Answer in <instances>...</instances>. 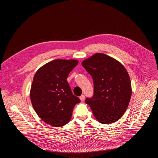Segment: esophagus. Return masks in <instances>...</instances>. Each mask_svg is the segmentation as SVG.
<instances>
[{
  "mask_svg": "<svg viewBox=\"0 0 158 158\" xmlns=\"http://www.w3.org/2000/svg\"><path fill=\"white\" fill-rule=\"evenodd\" d=\"M79 98H80V100H81L82 102L84 101V100H85V96H84V95H81V96L79 97Z\"/></svg>",
  "mask_w": 158,
  "mask_h": 158,
  "instance_id": "34e87169",
  "label": "esophagus"
}]
</instances>
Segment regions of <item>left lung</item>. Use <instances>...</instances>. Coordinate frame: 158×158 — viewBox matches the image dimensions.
<instances>
[{
  "mask_svg": "<svg viewBox=\"0 0 158 158\" xmlns=\"http://www.w3.org/2000/svg\"><path fill=\"white\" fill-rule=\"evenodd\" d=\"M81 64L93 79L94 96L85 102L95 118L102 124L118 121L126 112L132 94L131 79L124 66L102 53L94 54Z\"/></svg>",
  "mask_w": 158,
  "mask_h": 158,
  "instance_id": "1",
  "label": "left lung"
}]
</instances>
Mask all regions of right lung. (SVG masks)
<instances>
[{
    "label": "right lung",
    "mask_w": 158,
    "mask_h": 158,
    "mask_svg": "<svg viewBox=\"0 0 158 158\" xmlns=\"http://www.w3.org/2000/svg\"><path fill=\"white\" fill-rule=\"evenodd\" d=\"M78 62L76 59H56L36 71L30 98L37 114L46 124L54 127L65 125L71 119L75 105L80 102L67 81Z\"/></svg>",
    "instance_id": "obj_1"
}]
</instances>
